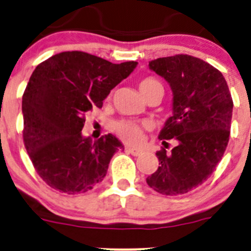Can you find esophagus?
Instances as JSON below:
<instances>
[{
  "instance_id": "esophagus-1",
  "label": "esophagus",
  "mask_w": 251,
  "mask_h": 251,
  "mask_svg": "<svg viewBox=\"0 0 251 251\" xmlns=\"http://www.w3.org/2000/svg\"><path fill=\"white\" fill-rule=\"evenodd\" d=\"M125 151H127V153L132 154L133 156H138L142 154V149H138V148H132V147H126Z\"/></svg>"
}]
</instances>
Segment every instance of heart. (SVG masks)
<instances>
[{
    "label": "heart",
    "mask_w": 251,
    "mask_h": 251,
    "mask_svg": "<svg viewBox=\"0 0 251 251\" xmlns=\"http://www.w3.org/2000/svg\"><path fill=\"white\" fill-rule=\"evenodd\" d=\"M154 85H160V82L151 77L144 78L140 82L141 92H146L148 88H151ZM142 130H143V126L132 120H120L114 125V131H115L116 135L121 140L125 141L126 143L130 144H136L141 141Z\"/></svg>",
    "instance_id": "1"
}]
</instances>
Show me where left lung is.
Listing matches in <instances>:
<instances>
[{"label":"left lung","mask_w":251,"mask_h":251,"mask_svg":"<svg viewBox=\"0 0 251 251\" xmlns=\"http://www.w3.org/2000/svg\"><path fill=\"white\" fill-rule=\"evenodd\" d=\"M149 69L173 91V115L159 140L175 138L177 144L170 153L156 151L160 166L147 183L164 196L188 193L211 176L228 144L233 110L228 85L216 68L188 54L158 58Z\"/></svg>","instance_id":"1"}]
</instances>
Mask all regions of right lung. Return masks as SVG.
Wrapping results in <instances>:
<instances>
[{"label": "right lung", "mask_w": 251, "mask_h": 251, "mask_svg": "<svg viewBox=\"0 0 251 251\" xmlns=\"http://www.w3.org/2000/svg\"><path fill=\"white\" fill-rule=\"evenodd\" d=\"M137 64H113L73 50L37 65L23 95V138L32 165L48 186L76 194L103 181L110 159L124 146L111 133L95 142L83 137V116L102 107L110 91Z\"/></svg>", "instance_id": "1"}]
</instances>
